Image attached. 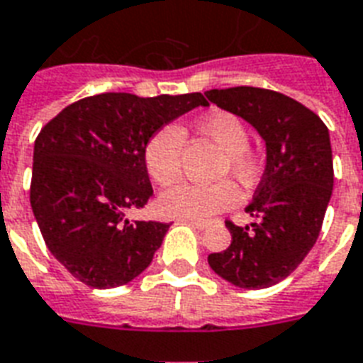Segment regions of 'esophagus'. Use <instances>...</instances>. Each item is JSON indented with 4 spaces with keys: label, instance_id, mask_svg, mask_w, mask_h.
I'll use <instances>...</instances> for the list:
<instances>
[{
    "label": "esophagus",
    "instance_id": "obj_1",
    "mask_svg": "<svg viewBox=\"0 0 363 363\" xmlns=\"http://www.w3.org/2000/svg\"><path fill=\"white\" fill-rule=\"evenodd\" d=\"M182 223H186V225L194 226V228H198V230H203L207 226L206 220H194V218H182Z\"/></svg>",
    "mask_w": 363,
    "mask_h": 363
}]
</instances>
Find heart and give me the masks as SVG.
Masks as SVG:
<instances>
[{"instance_id": "b5f03b06", "label": "heart", "mask_w": 363, "mask_h": 363, "mask_svg": "<svg viewBox=\"0 0 363 363\" xmlns=\"http://www.w3.org/2000/svg\"><path fill=\"white\" fill-rule=\"evenodd\" d=\"M198 131L225 150L220 175L236 177L243 184H255L261 177V157L249 146V131L236 114L213 112L198 121ZM184 131L179 125L167 123L152 133L145 145V165L148 175L157 184L177 181L182 171ZM242 201V190L234 181L215 184L179 182L163 190L157 198V207L165 217L207 218L215 213L226 211Z\"/></svg>"}]
</instances>
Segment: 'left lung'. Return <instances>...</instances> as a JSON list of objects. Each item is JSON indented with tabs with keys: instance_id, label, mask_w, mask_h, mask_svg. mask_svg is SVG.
Listing matches in <instances>:
<instances>
[{
	"instance_id": "obj_1",
	"label": "left lung",
	"mask_w": 363,
	"mask_h": 363,
	"mask_svg": "<svg viewBox=\"0 0 363 363\" xmlns=\"http://www.w3.org/2000/svg\"><path fill=\"white\" fill-rule=\"evenodd\" d=\"M209 102L240 116L267 143V169L245 207L257 223L226 220L232 243L207 257L215 272L243 289L276 286L314 247L333 190L325 123L291 96L262 87L206 91Z\"/></svg>"
}]
</instances>
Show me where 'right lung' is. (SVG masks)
<instances>
[{
  "label": "right lung",
  "instance_id": "obj_1",
  "mask_svg": "<svg viewBox=\"0 0 363 363\" xmlns=\"http://www.w3.org/2000/svg\"><path fill=\"white\" fill-rule=\"evenodd\" d=\"M200 104L207 106L201 93H101L72 102L41 127L32 211L49 251L85 286H123L152 262L169 223L125 217L152 196L145 145L163 123Z\"/></svg>",
  "mask_w": 363,
  "mask_h": 363
}]
</instances>
